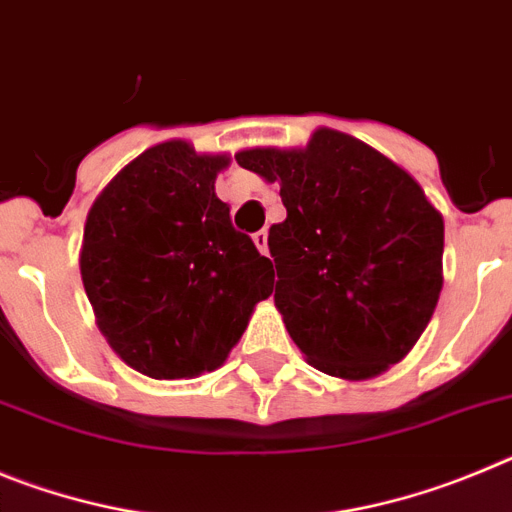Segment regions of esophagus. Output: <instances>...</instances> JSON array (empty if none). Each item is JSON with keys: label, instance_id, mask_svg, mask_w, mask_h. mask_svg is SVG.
<instances>
[{"label": "esophagus", "instance_id": "obj_1", "mask_svg": "<svg viewBox=\"0 0 512 512\" xmlns=\"http://www.w3.org/2000/svg\"><path fill=\"white\" fill-rule=\"evenodd\" d=\"M252 242H255V247L262 252V255H267V232L265 229H260V232L252 234Z\"/></svg>", "mask_w": 512, "mask_h": 512}]
</instances>
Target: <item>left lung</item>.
<instances>
[{"instance_id":"1","label":"left lung","mask_w":512,"mask_h":512,"mask_svg":"<svg viewBox=\"0 0 512 512\" xmlns=\"http://www.w3.org/2000/svg\"><path fill=\"white\" fill-rule=\"evenodd\" d=\"M237 163L280 183L270 227L275 306L308 365L370 380L416 347L444 285V219L411 173L352 135L250 147Z\"/></svg>"}]
</instances>
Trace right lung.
Masks as SVG:
<instances>
[{
    "label": "right lung",
    "instance_id": "right-lung-1",
    "mask_svg": "<svg viewBox=\"0 0 512 512\" xmlns=\"http://www.w3.org/2000/svg\"><path fill=\"white\" fill-rule=\"evenodd\" d=\"M227 165L224 153L160 142L124 165L86 216L78 265L96 326L153 380L222 367L273 293V262L232 227L214 191Z\"/></svg>",
    "mask_w": 512,
    "mask_h": 512
}]
</instances>
